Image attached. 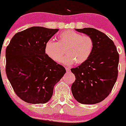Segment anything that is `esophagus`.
<instances>
[{"label":"esophagus","mask_w":126,"mask_h":126,"mask_svg":"<svg viewBox=\"0 0 126 126\" xmlns=\"http://www.w3.org/2000/svg\"><path fill=\"white\" fill-rule=\"evenodd\" d=\"M65 69H66V71H67V72H68V73H69V72L70 71V69H69V67H65Z\"/></svg>","instance_id":"34e87169"}]
</instances>
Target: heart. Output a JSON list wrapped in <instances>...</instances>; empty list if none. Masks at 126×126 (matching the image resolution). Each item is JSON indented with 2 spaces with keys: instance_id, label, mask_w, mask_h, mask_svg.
<instances>
[{
  "instance_id": "heart-1",
  "label": "heart",
  "mask_w": 126,
  "mask_h": 126,
  "mask_svg": "<svg viewBox=\"0 0 126 126\" xmlns=\"http://www.w3.org/2000/svg\"><path fill=\"white\" fill-rule=\"evenodd\" d=\"M58 42L47 40L44 44V52L55 62H59L65 48L66 55L61 60L62 64L72 65L84 63L92 55L94 46L93 40L90 36L82 35L75 31L67 30L59 34Z\"/></svg>"
}]
</instances>
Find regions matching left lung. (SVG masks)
Listing matches in <instances>:
<instances>
[{"mask_svg":"<svg viewBox=\"0 0 126 126\" xmlns=\"http://www.w3.org/2000/svg\"><path fill=\"white\" fill-rule=\"evenodd\" d=\"M75 30L90 36L94 46L86 62L70 69L76 79L72 93L78 102L93 105L102 101L111 93L118 78L119 54L114 43L105 33L92 28Z\"/></svg>","mask_w":126,"mask_h":126,"instance_id":"obj_1","label":"left lung"}]
</instances>
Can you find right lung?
<instances>
[{
    "label": "right lung",
    "instance_id": "1",
    "mask_svg": "<svg viewBox=\"0 0 126 126\" xmlns=\"http://www.w3.org/2000/svg\"><path fill=\"white\" fill-rule=\"evenodd\" d=\"M59 31L33 26L18 32L6 48L5 71L14 92L24 101L46 103L66 72L44 52V44Z\"/></svg>",
    "mask_w": 126,
    "mask_h": 126
}]
</instances>
